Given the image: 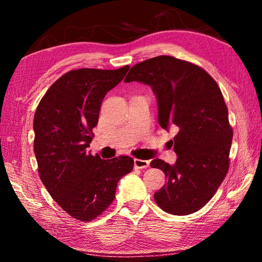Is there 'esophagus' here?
<instances>
[{"mask_svg":"<svg viewBox=\"0 0 262 262\" xmlns=\"http://www.w3.org/2000/svg\"><path fill=\"white\" fill-rule=\"evenodd\" d=\"M149 161H144V159H134V166L136 168H147L149 167Z\"/></svg>","mask_w":262,"mask_h":262,"instance_id":"obj_1","label":"esophagus"}]
</instances>
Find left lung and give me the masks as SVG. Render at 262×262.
I'll return each instance as SVG.
<instances>
[{
  "mask_svg": "<svg viewBox=\"0 0 262 262\" xmlns=\"http://www.w3.org/2000/svg\"><path fill=\"white\" fill-rule=\"evenodd\" d=\"M151 86L158 103V122L176 128L174 165L156 158L167 183L155 193V202L172 215H188L207 205L228 173L232 128L219 84L190 62L161 55L132 67L126 83Z\"/></svg>",
  "mask_w": 262,
  "mask_h": 262,
  "instance_id": "left-lung-1",
  "label": "left lung"
}]
</instances>
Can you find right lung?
Segmentation results:
<instances>
[{
	"label": "right lung",
	"instance_id": "right-lung-1",
	"mask_svg": "<svg viewBox=\"0 0 262 262\" xmlns=\"http://www.w3.org/2000/svg\"><path fill=\"white\" fill-rule=\"evenodd\" d=\"M128 69L70 70L52 84L34 113L39 177L57 205L78 221H92L104 212L114 200L119 180L134 166L128 156L104 161L86 152L101 101Z\"/></svg>",
	"mask_w": 262,
	"mask_h": 262
}]
</instances>
